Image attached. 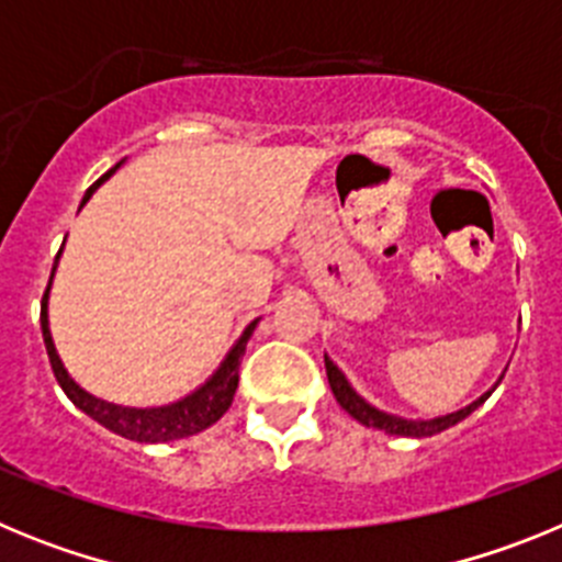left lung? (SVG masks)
Wrapping results in <instances>:
<instances>
[{
  "instance_id": "8db88e82",
  "label": "left lung",
  "mask_w": 562,
  "mask_h": 562,
  "mask_svg": "<svg viewBox=\"0 0 562 562\" xmlns=\"http://www.w3.org/2000/svg\"><path fill=\"white\" fill-rule=\"evenodd\" d=\"M324 362H326V376H329L331 394H335V400L340 402V408L346 411V414L355 416V419L360 422V425H366V428L385 430V434H391V436H411V439H425V436H436V434H441V430H448V428H453V425H459V422L467 419V416L473 414L479 405H484L486 396L493 394V391L498 389V382L504 380V376H498V382H495L493 389L486 391V394H481L479 400L470 402L467 408L453 411V414L434 416V419H405V416L385 414V411L374 408L371 402L362 400V396L351 389V382L346 380V374H342L335 362L329 360V355H324Z\"/></svg>"
}]
</instances>
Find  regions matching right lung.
<instances>
[{
    "instance_id": "right-lung-1",
    "label": "right lung",
    "mask_w": 562,
    "mask_h": 562,
    "mask_svg": "<svg viewBox=\"0 0 562 562\" xmlns=\"http://www.w3.org/2000/svg\"><path fill=\"white\" fill-rule=\"evenodd\" d=\"M121 166L123 160L114 168H109L101 180L83 193L81 207L87 205L89 196L95 193V188H101V182H106ZM58 258H61V250H58L56 265H53V276H56ZM53 276H49L47 292H44L42 297V335H44V346H47V357H49V366H53V374H56L58 385H61L64 394L72 400V405H76L78 411L92 416L98 425H103V428L112 430V434L123 436V439L148 441V445H154V441H173V439H186V436H193V434H202L205 428H211L213 422H220L222 416H225V411L231 408L233 394H236L238 389V366H241V357H245L247 340H250L252 331H256L258 317L247 326L245 331H241V337L233 342V349L227 351L225 360L220 362V369L213 371V374L202 382L200 389L186 394L182 400L168 402V405L132 408V405H117V402H106L101 400V396L89 394V391H83L81 385L67 374V369H64L61 357H58L56 351V342H53V335H49V317H47V301H49V286H53Z\"/></svg>"
}]
</instances>
